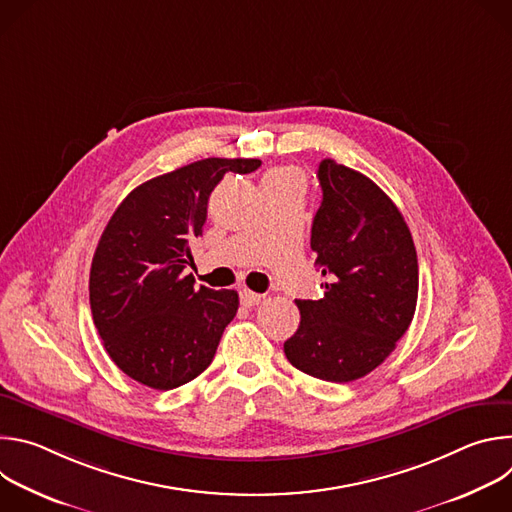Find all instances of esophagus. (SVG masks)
I'll return each instance as SVG.
<instances>
[{
    "instance_id": "34e87169",
    "label": "esophagus",
    "mask_w": 512,
    "mask_h": 512,
    "mask_svg": "<svg viewBox=\"0 0 512 512\" xmlns=\"http://www.w3.org/2000/svg\"><path fill=\"white\" fill-rule=\"evenodd\" d=\"M261 300H263L261 294H255V291H251V289H241V304H243L245 308H253V306H257Z\"/></svg>"
}]
</instances>
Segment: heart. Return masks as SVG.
<instances>
[{"mask_svg": "<svg viewBox=\"0 0 512 512\" xmlns=\"http://www.w3.org/2000/svg\"><path fill=\"white\" fill-rule=\"evenodd\" d=\"M263 182H300V176L298 172L289 170V168H279V170H273L269 172Z\"/></svg>", "mask_w": 512, "mask_h": 512, "instance_id": "heart-1", "label": "heart"}]
</instances>
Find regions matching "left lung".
<instances>
[{
    "mask_svg": "<svg viewBox=\"0 0 512 512\" xmlns=\"http://www.w3.org/2000/svg\"><path fill=\"white\" fill-rule=\"evenodd\" d=\"M312 251L322 300H296L300 326L283 344L302 373L350 383L375 371L407 332L419 289L417 253L395 202L364 174L322 160Z\"/></svg>",
    "mask_w": 512,
    "mask_h": 512,
    "instance_id": "1",
    "label": "left lung"
}]
</instances>
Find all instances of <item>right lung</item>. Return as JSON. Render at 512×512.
Segmentation results:
<instances>
[{"mask_svg": "<svg viewBox=\"0 0 512 512\" xmlns=\"http://www.w3.org/2000/svg\"><path fill=\"white\" fill-rule=\"evenodd\" d=\"M259 166L206 158L143 182L113 212L93 255L89 300L107 354L133 381L170 391L208 369L239 296L184 275L190 243L202 235L214 186Z\"/></svg>", "mask_w": 512, "mask_h": 512, "instance_id": "right-lung-1", "label": "right lung"}]
</instances>
